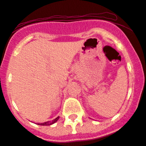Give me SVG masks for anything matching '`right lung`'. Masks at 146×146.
<instances>
[{"instance_id": "obj_1", "label": "right lung", "mask_w": 146, "mask_h": 146, "mask_svg": "<svg viewBox=\"0 0 146 146\" xmlns=\"http://www.w3.org/2000/svg\"><path fill=\"white\" fill-rule=\"evenodd\" d=\"M59 118H60V117L57 116V118H55L54 120H52V121H47V122H44L42 123H37V125H51L54 124V123L57 122V121H58Z\"/></svg>"}]
</instances>
